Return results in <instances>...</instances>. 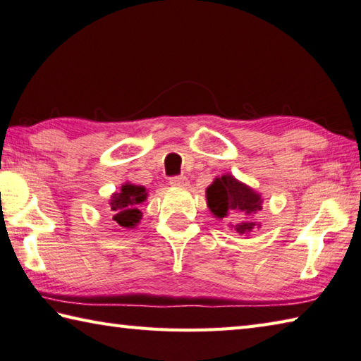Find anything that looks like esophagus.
<instances>
[{
  "label": "esophagus",
  "mask_w": 361,
  "mask_h": 361,
  "mask_svg": "<svg viewBox=\"0 0 361 361\" xmlns=\"http://www.w3.org/2000/svg\"><path fill=\"white\" fill-rule=\"evenodd\" d=\"M171 186L173 188H188L189 186V180L186 178V176H172L171 178Z\"/></svg>",
  "instance_id": "34e87169"
}]
</instances>
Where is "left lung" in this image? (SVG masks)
<instances>
[{
    "mask_svg": "<svg viewBox=\"0 0 361 361\" xmlns=\"http://www.w3.org/2000/svg\"><path fill=\"white\" fill-rule=\"evenodd\" d=\"M207 203L211 213L217 219H231L243 216H253L257 211H261V195L255 192L244 183L238 181L235 176L225 173L219 178H214L213 185H209L207 189ZM239 235L250 233L255 227H259V224L250 219H244L236 225H231Z\"/></svg>",
    "mask_w": 361,
    "mask_h": 361,
    "instance_id": "obj_1",
    "label": "left lung"
}]
</instances>
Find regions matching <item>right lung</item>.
I'll use <instances>...</instances> for the list:
<instances>
[{
	"instance_id": "1",
	"label": "right lung",
	"mask_w": 361,
	"mask_h": 361,
	"mask_svg": "<svg viewBox=\"0 0 361 361\" xmlns=\"http://www.w3.org/2000/svg\"><path fill=\"white\" fill-rule=\"evenodd\" d=\"M148 192L144 186L125 183L120 188V192L112 194L111 197V211L112 219L118 224L120 228H134L142 219L140 204L147 200Z\"/></svg>"
}]
</instances>
